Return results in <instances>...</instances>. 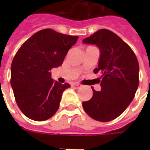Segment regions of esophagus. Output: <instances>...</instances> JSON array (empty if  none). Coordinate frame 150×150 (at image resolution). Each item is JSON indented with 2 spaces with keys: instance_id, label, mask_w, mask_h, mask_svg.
I'll use <instances>...</instances> for the list:
<instances>
[{
  "instance_id": "1",
  "label": "esophagus",
  "mask_w": 150,
  "mask_h": 150,
  "mask_svg": "<svg viewBox=\"0 0 150 150\" xmlns=\"http://www.w3.org/2000/svg\"><path fill=\"white\" fill-rule=\"evenodd\" d=\"M71 87L75 88V89H79L80 87H82V85L79 84V83H72L71 84Z\"/></svg>"
}]
</instances>
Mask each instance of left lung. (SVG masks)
<instances>
[{"label":"left lung","instance_id":"8db88e82","mask_svg":"<svg viewBox=\"0 0 150 150\" xmlns=\"http://www.w3.org/2000/svg\"><path fill=\"white\" fill-rule=\"evenodd\" d=\"M82 43L94 44L100 49L98 67L94 73L101 75V91L93 87V96L82 103L88 115L94 120L107 122L126 110L134 99L139 86V66L130 47L108 29H100L84 39Z\"/></svg>","mask_w":150,"mask_h":150}]
</instances>
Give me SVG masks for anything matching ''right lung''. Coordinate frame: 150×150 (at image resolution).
<instances>
[{
    "label": "right lung",
    "mask_w": 150,
    "mask_h": 150,
    "mask_svg": "<svg viewBox=\"0 0 150 150\" xmlns=\"http://www.w3.org/2000/svg\"><path fill=\"white\" fill-rule=\"evenodd\" d=\"M79 36L46 29L37 32L18 50L11 67V86L18 106L33 121L50 118L63 92L71 86L52 79L50 71L62 64Z\"/></svg>",
    "instance_id": "right-lung-1"
}]
</instances>
